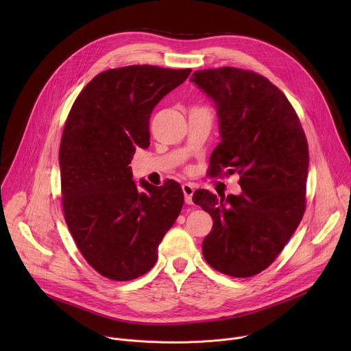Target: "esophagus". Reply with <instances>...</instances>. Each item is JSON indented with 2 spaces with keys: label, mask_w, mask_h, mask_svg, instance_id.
<instances>
[{
  "label": "esophagus",
  "mask_w": 351,
  "mask_h": 351,
  "mask_svg": "<svg viewBox=\"0 0 351 351\" xmlns=\"http://www.w3.org/2000/svg\"><path fill=\"white\" fill-rule=\"evenodd\" d=\"M182 190L184 194V202L186 204H193V193H194V186L190 183L182 184Z\"/></svg>",
  "instance_id": "esophagus-1"
}]
</instances>
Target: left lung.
I'll use <instances>...</instances> for the list:
<instances>
[{
  "mask_svg": "<svg viewBox=\"0 0 351 351\" xmlns=\"http://www.w3.org/2000/svg\"><path fill=\"white\" fill-rule=\"evenodd\" d=\"M215 104L221 143L210 176L237 173L241 193L225 197L197 190L213 230L203 256L217 271L248 278L268 268L306 210L308 144L286 95L267 77L237 68L195 71L190 79Z\"/></svg>",
  "mask_w": 351,
  "mask_h": 351,
  "instance_id": "obj_1",
  "label": "left lung"
}]
</instances>
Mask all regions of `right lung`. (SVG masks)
Wrapping results in <instances>:
<instances>
[{
  "label": "right lung",
  "mask_w": 351,
  "mask_h": 351,
  "mask_svg": "<svg viewBox=\"0 0 351 351\" xmlns=\"http://www.w3.org/2000/svg\"><path fill=\"white\" fill-rule=\"evenodd\" d=\"M191 69L130 65L97 75L75 99L60 147L62 207L84 260L112 280L154 267L158 245L183 207L175 180L153 186L129 167L149 145V117Z\"/></svg>",
  "instance_id": "add662e5"
}]
</instances>
